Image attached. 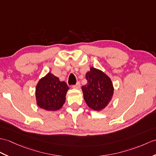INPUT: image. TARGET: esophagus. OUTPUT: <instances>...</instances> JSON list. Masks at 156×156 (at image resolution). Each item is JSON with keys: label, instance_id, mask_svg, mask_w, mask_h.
I'll list each match as a JSON object with an SVG mask.
<instances>
[{"label": "esophagus", "instance_id": "obj_1", "mask_svg": "<svg viewBox=\"0 0 156 156\" xmlns=\"http://www.w3.org/2000/svg\"><path fill=\"white\" fill-rule=\"evenodd\" d=\"M72 88H75V89H79L80 88V83L79 82H78L76 83V84L72 86Z\"/></svg>", "mask_w": 156, "mask_h": 156}]
</instances>
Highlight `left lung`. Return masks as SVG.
<instances>
[{"mask_svg":"<svg viewBox=\"0 0 156 156\" xmlns=\"http://www.w3.org/2000/svg\"><path fill=\"white\" fill-rule=\"evenodd\" d=\"M88 82L82 87L86 103L91 109L100 111L110 103L114 94L111 79L102 71L94 67L86 74Z\"/></svg>","mask_w":156,"mask_h":156,"instance_id":"left-lung-1","label":"left lung"}]
</instances>
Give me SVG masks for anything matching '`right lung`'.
<instances>
[{"mask_svg":"<svg viewBox=\"0 0 156 156\" xmlns=\"http://www.w3.org/2000/svg\"><path fill=\"white\" fill-rule=\"evenodd\" d=\"M69 89L66 83L48 72L38 81L36 87V99L38 106L47 111L58 110L66 101Z\"/></svg>","mask_w":156,"mask_h":156,"instance_id":"1","label":"right lung"}]
</instances>
